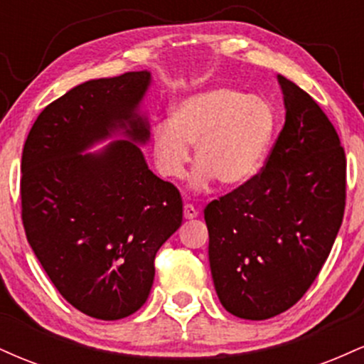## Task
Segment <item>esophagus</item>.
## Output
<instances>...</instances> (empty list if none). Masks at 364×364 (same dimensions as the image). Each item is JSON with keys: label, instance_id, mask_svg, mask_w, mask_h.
<instances>
[{"label": "esophagus", "instance_id": "esophagus-1", "mask_svg": "<svg viewBox=\"0 0 364 364\" xmlns=\"http://www.w3.org/2000/svg\"><path fill=\"white\" fill-rule=\"evenodd\" d=\"M183 214H185V219H195V217L198 215V210H196L191 203H185V207H183Z\"/></svg>", "mask_w": 364, "mask_h": 364}]
</instances>
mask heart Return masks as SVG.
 Returning <instances> with one entry per match:
<instances>
[{"mask_svg": "<svg viewBox=\"0 0 364 364\" xmlns=\"http://www.w3.org/2000/svg\"><path fill=\"white\" fill-rule=\"evenodd\" d=\"M274 128L272 106L260 95L215 87L178 102L169 121L152 128L150 149L159 174L166 179L185 174L190 145H195L191 186L205 188L212 179L237 186L260 166Z\"/></svg>", "mask_w": 364, "mask_h": 364, "instance_id": "heart-1", "label": "heart"}]
</instances>
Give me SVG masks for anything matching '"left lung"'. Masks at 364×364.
<instances>
[{"instance_id": "1", "label": "left lung", "mask_w": 364, "mask_h": 364, "mask_svg": "<svg viewBox=\"0 0 364 364\" xmlns=\"http://www.w3.org/2000/svg\"><path fill=\"white\" fill-rule=\"evenodd\" d=\"M286 121L265 166L205 207L220 303L245 320L289 310L327 260L346 208V154L310 94L279 75Z\"/></svg>"}]
</instances>
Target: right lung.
Segmentation results:
<instances>
[{
    "mask_svg": "<svg viewBox=\"0 0 364 364\" xmlns=\"http://www.w3.org/2000/svg\"><path fill=\"white\" fill-rule=\"evenodd\" d=\"M149 85V72L80 83L44 107L23 145L28 245L63 298L97 320L144 306L156 253L183 220L178 188L149 169L136 145L150 136L139 114ZM118 131L127 141L81 154Z\"/></svg>",
    "mask_w": 364,
    "mask_h": 364,
    "instance_id": "add662e5",
    "label": "right lung"
}]
</instances>
